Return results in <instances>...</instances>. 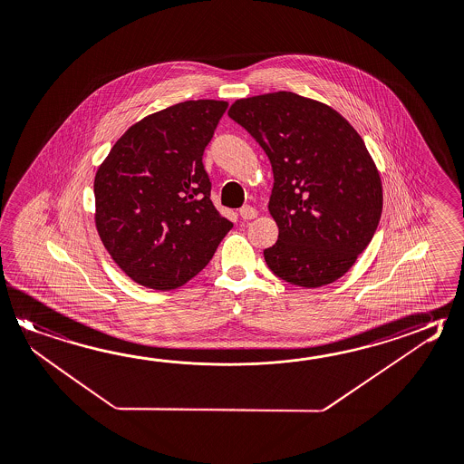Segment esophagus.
Returning a JSON list of instances; mask_svg holds the SVG:
<instances>
[{
    "mask_svg": "<svg viewBox=\"0 0 464 464\" xmlns=\"http://www.w3.org/2000/svg\"><path fill=\"white\" fill-rule=\"evenodd\" d=\"M239 217L243 219H253V218L257 217V211L251 205H245L243 208H239Z\"/></svg>",
    "mask_w": 464,
    "mask_h": 464,
    "instance_id": "obj_1",
    "label": "esophagus"
}]
</instances>
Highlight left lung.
Here are the masks:
<instances>
[{"label": "left lung", "mask_w": 464, "mask_h": 464, "mask_svg": "<svg viewBox=\"0 0 464 464\" xmlns=\"http://www.w3.org/2000/svg\"><path fill=\"white\" fill-rule=\"evenodd\" d=\"M227 115L273 167L269 211L279 237L265 249L266 265L299 287L337 281L382 215V181L362 137L329 105L285 91L239 99Z\"/></svg>", "instance_id": "8db88e82"}]
</instances>
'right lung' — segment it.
Listing matches in <instances>:
<instances>
[{
	"label": "right lung",
	"mask_w": 464,
	"mask_h": 464,
	"mask_svg": "<svg viewBox=\"0 0 464 464\" xmlns=\"http://www.w3.org/2000/svg\"><path fill=\"white\" fill-rule=\"evenodd\" d=\"M227 109L223 101L201 99L149 115L123 133L95 173V227L135 283L180 287L233 227L209 198L201 161Z\"/></svg>",
	"instance_id": "obj_1"
}]
</instances>
